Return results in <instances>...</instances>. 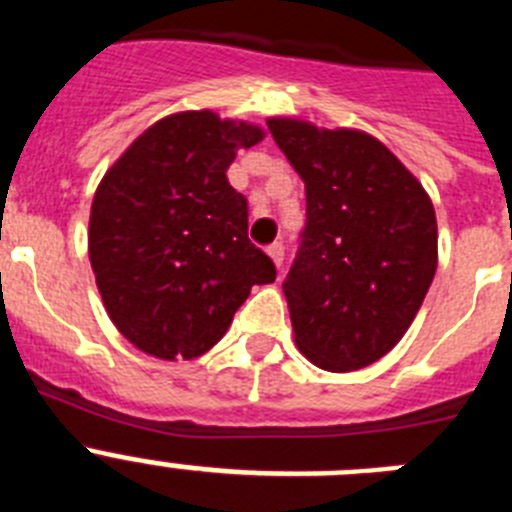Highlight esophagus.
<instances>
[{"label":"esophagus","mask_w":512,"mask_h":512,"mask_svg":"<svg viewBox=\"0 0 512 512\" xmlns=\"http://www.w3.org/2000/svg\"><path fill=\"white\" fill-rule=\"evenodd\" d=\"M266 253H269V259L274 261V264L282 266V261H284V246H282V243H279V241L271 243V246L266 248Z\"/></svg>","instance_id":"34e87169"}]
</instances>
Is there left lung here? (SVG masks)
Listing matches in <instances>:
<instances>
[{"label":"left lung","instance_id":"8db88e82","mask_svg":"<svg viewBox=\"0 0 512 512\" xmlns=\"http://www.w3.org/2000/svg\"><path fill=\"white\" fill-rule=\"evenodd\" d=\"M305 182L307 225L284 282L295 343L325 372H356L400 343L438 266L436 210L413 171L356 128L266 120Z\"/></svg>","mask_w":512,"mask_h":512}]
</instances>
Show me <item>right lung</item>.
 Masks as SVG:
<instances>
[{
	"label": "right lung",
	"mask_w": 512,
	"mask_h": 512,
	"mask_svg": "<svg viewBox=\"0 0 512 512\" xmlns=\"http://www.w3.org/2000/svg\"><path fill=\"white\" fill-rule=\"evenodd\" d=\"M264 138L256 122L174 112L102 176L89 212V264L104 310L143 354H207L253 284L277 277L248 241L246 197L225 176L235 153Z\"/></svg>",
	"instance_id": "add662e5"
}]
</instances>
